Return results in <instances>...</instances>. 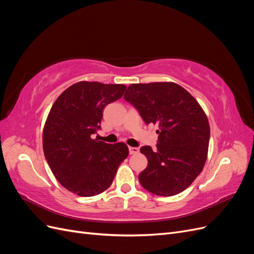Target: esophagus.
Here are the masks:
<instances>
[{
  "mask_svg": "<svg viewBox=\"0 0 254 254\" xmlns=\"http://www.w3.org/2000/svg\"><path fill=\"white\" fill-rule=\"evenodd\" d=\"M137 152H139V148H137V147H129L130 155H136Z\"/></svg>",
  "mask_w": 254,
  "mask_h": 254,
  "instance_id": "esophagus-1",
  "label": "esophagus"
}]
</instances>
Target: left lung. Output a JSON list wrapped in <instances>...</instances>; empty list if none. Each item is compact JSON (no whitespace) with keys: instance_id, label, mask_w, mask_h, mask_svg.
Segmentation results:
<instances>
[{"instance_id":"obj_1","label":"left lung","mask_w":254,"mask_h":254,"mask_svg":"<svg viewBox=\"0 0 254 254\" xmlns=\"http://www.w3.org/2000/svg\"><path fill=\"white\" fill-rule=\"evenodd\" d=\"M125 101L139 111L145 124L159 127L156 149L142 146L148 160L139 175L144 189L158 196H174L201 173L207 156L210 125L200 105L175 82L132 83Z\"/></svg>"}]
</instances>
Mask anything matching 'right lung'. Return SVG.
<instances>
[{"instance_id":"right-lung-1","label":"right lung","mask_w":254,"mask_h":254,"mask_svg":"<svg viewBox=\"0 0 254 254\" xmlns=\"http://www.w3.org/2000/svg\"><path fill=\"white\" fill-rule=\"evenodd\" d=\"M124 84L79 81L52 106L43 128V151L61 186L74 194L103 193L128 153L125 143L108 144L92 134L101 129L105 107L124 94Z\"/></svg>"}]
</instances>
